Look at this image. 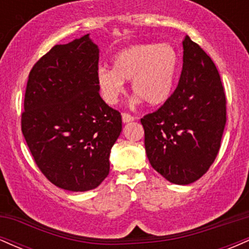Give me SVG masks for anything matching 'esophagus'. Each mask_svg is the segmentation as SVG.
<instances>
[{"instance_id": "34e87169", "label": "esophagus", "mask_w": 249, "mask_h": 249, "mask_svg": "<svg viewBox=\"0 0 249 249\" xmlns=\"http://www.w3.org/2000/svg\"><path fill=\"white\" fill-rule=\"evenodd\" d=\"M122 119H123V123H130V122L134 121V117L128 115V113H126V112H123L122 113Z\"/></svg>"}]
</instances>
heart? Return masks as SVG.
<instances>
[{
	"label": "heart",
	"instance_id": "b5f03b06",
	"mask_svg": "<svg viewBox=\"0 0 249 249\" xmlns=\"http://www.w3.org/2000/svg\"><path fill=\"white\" fill-rule=\"evenodd\" d=\"M180 68L178 51L168 43H145L119 50L113 56L112 70L101 68L97 85L103 101L108 105L118 103L125 91L124 81H130L137 96L151 107L166 103L172 96Z\"/></svg>",
	"mask_w": 249,
	"mask_h": 249
}]
</instances>
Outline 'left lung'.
I'll return each instance as SVG.
<instances>
[{
    "instance_id": "1",
    "label": "left lung",
    "mask_w": 249,
    "mask_h": 249,
    "mask_svg": "<svg viewBox=\"0 0 249 249\" xmlns=\"http://www.w3.org/2000/svg\"><path fill=\"white\" fill-rule=\"evenodd\" d=\"M182 71L166 103L141 119L151 166L173 184L201 178L215 160L226 125V96L210 56L185 37Z\"/></svg>"
}]
</instances>
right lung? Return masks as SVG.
<instances>
[{"instance_id": "right-lung-1", "label": "right lung", "mask_w": 249, "mask_h": 249, "mask_svg": "<svg viewBox=\"0 0 249 249\" xmlns=\"http://www.w3.org/2000/svg\"><path fill=\"white\" fill-rule=\"evenodd\" d=\"M98 59L89 35L55 45L35 63L25 89L21 127L31 156L50 182L72 192L107 178L122 132L121 112L99 95Z\"/></svg>"}]
</instances>
